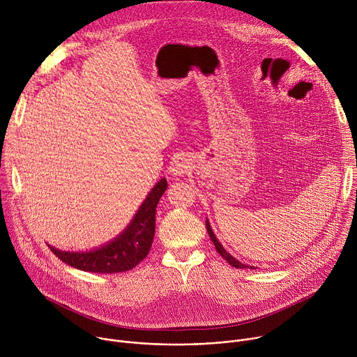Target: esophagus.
<instances>
[{
	"label": "esophagus",
	"instance_id": "obj_1",
	"mask_svg": "<svg viewBox=\"0 0 357 357\" xmlns=\"http://www.w3.org/2000/svg\"><path fill=\"white\" fill-rule=\"evenodd\" d=\"M189 168L190 167H189V162H188L186 158H178L174 162V165L171 168V172H172L174 176H182L183 174H186L189 171Z\"/></svg>",
	"mask_w": 357,
	"mask_h": 357
}]
</instances>
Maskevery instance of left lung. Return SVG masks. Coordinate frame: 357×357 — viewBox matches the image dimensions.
<instances>
[{"label": "left lung", "mask_w": 357, "mask_h": 357, "mask_svg": "<svg viewBox=\"0 0 357 357\" xmlns=\"http://www.w3.org/2000/svg\"><path fill=\"white\" fill-rule=\"evenodd\" d=\"M206 229H208V233H209V237H211V240L213 241V244H215V247H216V251L220 254V256L231 266V267H236V268H251V270H256L257 267H254V266H248V264H243V263H240L238 260H236L230 252H227L226 250H225V247L220 244V241L218 240V237L215 236V233H213V230H212V227H211V223H209V220H206Z\"/></svg>", "instance_id": "1"}]
</instances>
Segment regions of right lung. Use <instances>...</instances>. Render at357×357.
Returning a JSON list of instances; mask_svg holds the SVG:
<instances>
[{"mask_svg":"<svg viewBox=\"0 0 357 357\" xmlns=\"http://www.w3.org/2000/svg\"><path fill=\"white\" fill-rule=\"evenodd\" d=\"M167 179L162 178L146 195L131 223L113 241L90 251H62L52 245L55 256L70 267L97 274L124 273L134 268L149 252L155 234L157 205L167 190Z\"/></svg>","mask_w":357,"mask_h":357,"instance_id":"1","label":"right lung"}]
</instances>
